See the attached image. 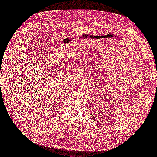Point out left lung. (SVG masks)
Masks as SVG:
<instances>
[{
	"label": "left lung",
	"instance_id": "obj_1",
	"mask_svg": "<svg viewBox=\"0 0 157 157\" xmlns=\"http://www.w3.org/2000/svg\"><path fill=\"white\" fill-rule=\"evenodd\" d=\"M92 118L94 119V121H97V120H95V118H94V117H93V116H92Z\"/></svg>",
	"mask_w": 157,
	"mask_h": 157
}]
</instances>
